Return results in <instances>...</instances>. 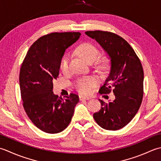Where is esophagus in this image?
I'll return each mask as SVG.
<instances>
[{
    "label": "esophagus",
    "mask_w": 161,
    "mask_h": 161,
    "mask_svg": "<svg viewBox=\"0 0 161 161\" xmlns=\"http://www.w3.org/2000/svg\"><path fill=\"white\" fill-rule=\"evenodd\" d=\"M79 99L80 101H83V100H89L90 98L88 97H85V96H80L79 97Z\"/></svg>",
    "instance_id": "1"
}]
</instances>
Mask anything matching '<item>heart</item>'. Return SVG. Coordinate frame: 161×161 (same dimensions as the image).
Returning <instances> with one entry per match:
<instances>
[{
	"label": "heart",
	"instance_id": "heart-1",
	"mask_svg": "<svg viewBox=\"0 0 161 161\" xmlns=\"http://www.w3.org/2000/svg\"><path fill=\"white\" fill-rule=\"evenodd\" d=\"M76 53L82 58L87 62L88 63L96 60V63L98 67L101 68H106L108 66L109 60L106 58H102L101 59H97L100 55V52L97 47L91 43H83L76 49ZM69 58L68 55H65L62 59L60 69L63 73H67L69 69ZM96 85V80L93 78H83L78 80L76 85L77 90L81 94H88L92 90L94 85Z\"/></svg>",
	"mask_w": 161,
	"mask_h": 161
}]
</instances>
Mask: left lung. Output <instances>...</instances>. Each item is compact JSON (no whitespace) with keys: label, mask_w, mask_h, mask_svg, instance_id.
<instances>
[{"label":"left lung","mask_w":161,"mask_h":161,"mask_svg":"<svg viewBox=\"0 0 161 161\" xmlns=\"http://www.w3.org/2000/svg\"><path fill=\"white\" fill-rule=\"evenodd\" d=\"M85 34L99 44L110 60L109 75L99 92L109 94L113 90L115 97L108 103L99 99L101 108L93 117L104 129L119 130L132 120L142 103V64L133 48L119 35L101 31H87Z\"/></svg>","instance_id":"1"}]
</instances>
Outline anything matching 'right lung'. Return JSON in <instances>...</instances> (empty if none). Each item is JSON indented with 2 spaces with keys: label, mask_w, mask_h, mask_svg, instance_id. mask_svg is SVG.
Masks as SVG:
<instances>
[{
  "label": "right lung",
  "mask_w": 161,
  "mask_h": 161,
  "mask_svg": "<svg viewBox=\"0 0 161 161\" xmlns=\"http://www.w3.org/2000/svg\"><path fill=\"white\" fill-rule=\"evenodd\" d=\"M80 35L66 32L42 36L32 44L22 63L19 85L23 106L32 122L46 133H57L66 129L79 101L75 94L65 99L54 94L53 81L58 77L65 50Z\"/></svg>",
  "instance_id": "add662e5"
}]
</instances>
